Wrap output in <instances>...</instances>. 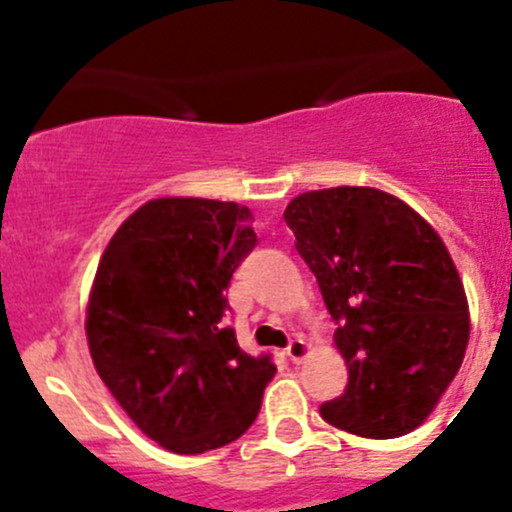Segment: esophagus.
Returning a JSON list of instances; mask_svg holds the SVG:
<instances>
[{"mask_svg":"<svg viewBox=\"0 0 512 512\" xmlns=\"http://www.w3.org/2000/svg\"><path fill=\"white\" fill-rule=\"evenodd\" d=\"M307 354H309V344L304 342L302 337H297V339H292V342H289L287 356L294 361V364H299V361H302Z\"/></svg>","mask_w":512,"mask_h":512,"instance_id":"34e87169","label":"esophagus"}]
</instances>
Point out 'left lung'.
<instances>
[{"mask_svg": "<svg viewBox=\"0 0 512 512\" xmlns=\"http://www.w3.org/2000/svg\"><path fill=\"white\" fill-rule=\"evenodd\" d=\"M294 247L317 277L349 366L327 423L399 438L426 421L461 369L471 317L446 245L404 200L376 188L297 195L285 210Z\"/></svg>", "mask_w": 512, "mask_h": 512, "instance_id": "left-lung-1", "label": "left lung"}]
</instances>
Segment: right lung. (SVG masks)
<instances>
[{
    "instance_id": "obj_1",
    "label": "right lung",
    "mask_w": 512,
    "mask_h": 512,
    "mask_svg": "<svg viewBox=\"0 0 512 512\" xmlns=\"http://www.w3.org/2000/svg\"><path fill=\"white\" fill-rule=\"evenodd\" d=\"M257 245L245 205L148 200L108 242L86 309L98 376L131 421L180 456L240 438L277 366L220 327L232 272Z\"/></svg>"
}]
</instances>
